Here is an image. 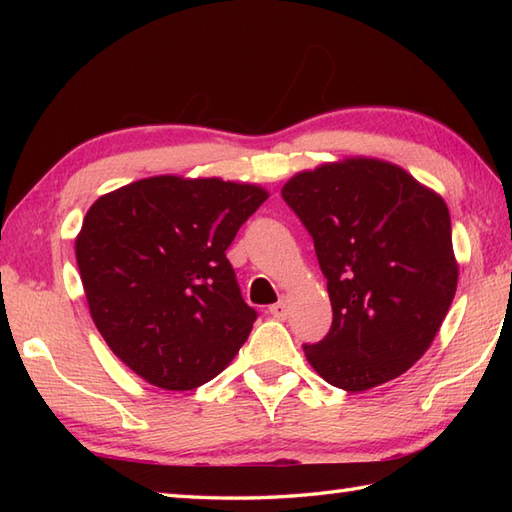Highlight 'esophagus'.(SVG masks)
<instances>
[{
    "label": "esophagus",
    "mask_w": 512,
    "mask_h": 512,
    "mask_svg": "<svg viewBox=\"0 0 512 512\" xmlns=\"http://www.w3.org/2000/svg\"><path fill=\"white\" fill-rule=\"evenodd\" d=\"M270 314H273L275 319H279V321H284L286 317H288V303H286V299H281V301H277L275 306H270V310H268Z\"/></svg>",
    "instance_id": "obj_1"
}]
</instances>
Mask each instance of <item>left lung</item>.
Returning a JSON list of instances; mask_svg holds the SVG:
<instances>
[{
	"label": "left lung",
	"instance_id": "obj_1",
	"mask_svg": "<svg viewBox=\"0 0 512 512\" xmlns=\"http://www.w3.org/2000/svg\"><path fill=\"white\" fill-rule=\"evenodd\" d=\"M281 198L312 235L328 279L330 332L303 345L314 372L345 391L405 374L436 339L458 288L447 204L374 158L301 171Z\"/></svg>",
	"mask_w": 512,
	"mask_h": 512
}]
</instances>
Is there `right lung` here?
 I'll list each match as a JSON object with an SVG mask.
<instances>
[{
	"label": "right lung",
	"mask_w": 512,
	"mask_h": 512,
	"mask_svg": "<svg viewBox=\"0 0 512 512\" xmlns=\"http://www.w3.org/2000/svg\"><path fill=\"white\" fill-rule=\"evenodd\" d=\"M268 198L255 184L156 176L96 200L76 237L94 325L147 383H209L248 339L257 312L226 259Z\"/></svg>",
	"instance_id": "1"
}]
</instances>
